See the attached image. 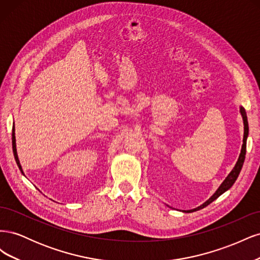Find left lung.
I'll list each match as a JSON object with an SVG mask.
<instances>
[{
    "mask_svg": "<svg viewBox=\"0 0 260 260\" xmlns=\"http://www.w3.org/2000/svg\"><path fill=\"white\" fill-rule=\"evenodd\" d=\"M241 114H242V117H243V121H244V138H243V145H242V149H241V154L239 156V159L237 161V164H235L234 168L232 169V171L230 172L229 175H228V177L225 178V180L223 181V182L221 183V185L219 186L218 190L216 191V193L211 196V198L206 201L205 203L203 204V205H201L200 207L198 208H194V209H191V210H183L184 212H193V211H196V210H200L204 207L208 206L210 203L214 202L216 199H218L220 195L223 194L225 191L229 190V188L233 185V183L235 182V180L238 179L239 175H240V171L243 167V164H244V159H245V154H246V139H247V136H248V122H247V116H246V113H245V109H244L243 107H241Z\"/></svg>",
    "mask_w": 260,
    "mask_h": 260,
    "instance_id": "8db88e82",
    "label": "left lung"
}]
</instances>
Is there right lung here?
<instances>
[{
  "label": "right lung",
  "mask_w": 260,
  "mask_h": 260,
  "mask_svg": "<svg viewBox=\"0 0 260 260\" xmlns=\"http://www.w3.org/2000/svg\"><path fill=\"white\" fill-rule=\"evenodd\" d=\"M12 142H13V152H14V156H15V159H16V162L18 165V167L20 169V171L22 172L21 166H20V162L18 159V156H17V151H16V139H15V128L13 127V135H12ZM23 174V172H22Z\"/></svg>",
  "instance_id": "obj_1"
}]
</instances>
